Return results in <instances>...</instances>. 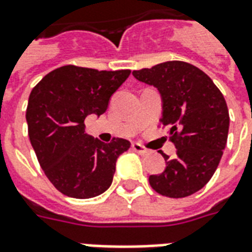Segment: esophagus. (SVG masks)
I'll list each match as a JSON object with an SVG mask.
<instances>
[{"mask_svg": "<svg viewBox=\"0 0 252 252\" xmlns=\"http://www.w3.org/2000/svg\"><path fill=\"white\" fill-rule=\"evenodd\" d=\"M130 148H132V151L137 152V153H140V155H147L148 153L147 149H145V148H144L143 145L139 143H132Z\"/></svg>", "mask_w": 252, "mask_h": 252, "instance_id": "1", "label": "esophagus"}]
</instances>
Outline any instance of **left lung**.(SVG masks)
<instances>
[{
	"mask_svg": "<svg viewBox=\"0 0 252 252\" xmlns=\"http://www.w3.org/2000/svg\"><path fill=\"white\" fill-rule=\"evenodd\" d=\"M158 90L162 101L160 122L169 126L174 158L162 156L166 168L151 176L157 193L170 198L194 194L210 181L227 143L228 109L222 92L198 67L170 61L132 72Z\"/></svg>",
	"mask_w": 252,
	"mask_h": 252,
	"instance_id": "8db88e82",
	"label": "left lung"
}]
</instances>
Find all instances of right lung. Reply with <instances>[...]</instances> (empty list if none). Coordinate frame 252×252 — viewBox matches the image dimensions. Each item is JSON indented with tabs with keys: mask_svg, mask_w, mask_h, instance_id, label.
I'll use <instances>...</instances> for the list:
<instances>
[{
	"mask_svg": "<svg viewBox=\"0 0 252 252\" xmlns=\"http://www.w3.org/2000/svg\"><path fill=\"white\" fill-rule=\"evenodd\" d=\"M129 74L68 64L32 88L26 109L29 139L46 177L67 197L92 198L112 184L118 157L130 143L94 139L84 133V119L103 115Z\"/></svg>",
	"mask_w": 252,
	"mask_h": 252,
	"instance_id": "1",
	"label": "right lung"
}]
</instances>
